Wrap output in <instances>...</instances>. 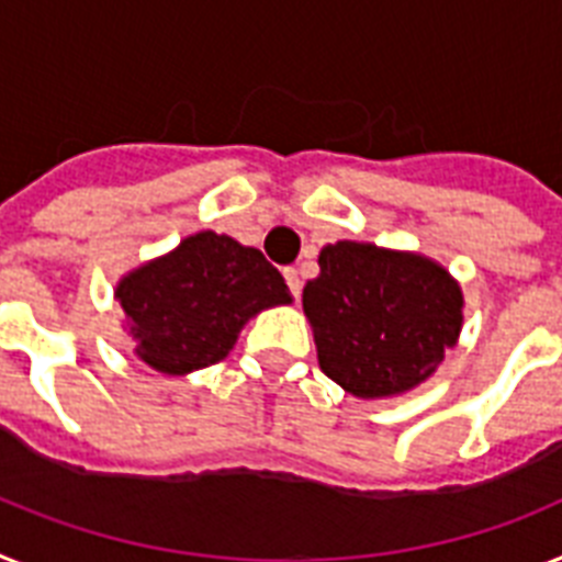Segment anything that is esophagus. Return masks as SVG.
Here are the masks:
<instances>
[{
	"mask_svg": "<svg viewBox=\"0 0 562 562\" xmlns=\"http://www.w3.org/2000/svg\"><path fill=\"white\" fill-rule=\"evenodd\" d=\"M284 281H286V286H290V292L292 295H295V299H301V272L295 270V267H286L284 270Z\"/></svg>",
	"mask_w": 562,
	"mask_h": 562,
	"instance_id": "1",
	"label": "esophagus"
}]
</instances>
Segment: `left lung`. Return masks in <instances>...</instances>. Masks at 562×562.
<instances>
[{"label": "left lung", "mask_w": 562, "mask_h": 562, "mask_svg": "<svg viewBox=\"0 0 562 562\" xmlns=\"http://www.w3.org/2000/svg\"><path fill=\"white\" fill-rule=\"evenodd\" d=\"M304 286L318 364L361 398L425 382L462 327V292L439 263L373 244L338 240Z\"/></svg>", "instance_id": "left-lung-1"}]
</instances>
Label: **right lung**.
<instances>
[{
  "mask_svg": "<svg viewBox=\"0 0 562 562\" xmlns=\"http://www.w3.org/2000/svg\"><path fill=\"white\" fill-rule=\"evenodd\" d=\"M148 368L180 375L224 359L240 327L276 304H290L281 272L261 249L198 232L175 252L146 263L117 286Z\"/></svg>",
  "mask_w": 562,
  "mask_h": 562,
  "instance_id": "right-lung-1",
  "label": "right lung"
}]
</instances>
